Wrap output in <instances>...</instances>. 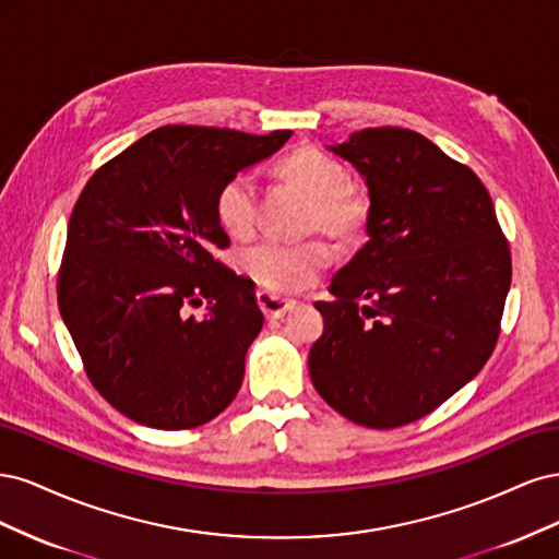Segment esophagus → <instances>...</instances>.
Wrapping results in <instances>:
<instances>
[{"label":"esophagus","instance_id":"esophagus-1","mask_svg":"<svg viewBox=\"0 0 559 559\" xmlns=\"http://www.w3.org/2000/svg\"><path fill=\"white\" fill-rule=\"evenodd\" d=\"M259 306L267 319H280L296 306V300L280 298L270 292H259Z\"/></svg>","mask_w":559,"mask_h":559}]
</instances>
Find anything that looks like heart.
<instances>
[{"instance_id":"heart-1","label":"heart","mask_w":559,"mask_h":559,"mask_svg":"<svg viewBox=\"0 0 559 559\" xmlns=\"http://www.w3.org/2000/svg\"><path fill=\"white\" fill-rule=\"evenodd\" d=\"M282 175L312 198L310 226L347 240L366 218V200L354 191L349 173L317 146H302L280 165ZM216 214L233 238H249L259 216V183L253 175L230 177L216 198ZM331 263V247L324 240L286 242L267 238L245 253L247 273L277 294H292L310 286Z\"/></svg>"}]
</instances>
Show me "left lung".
<instances>
[{"mask_svg":"<svg viewBox=\"0 0 559 559\" xmlns=\"http://www.w3.org/2000/svg\"><path fill=\"white\" fill-rule=\"evenodd\" d=\"M331 154L368 189V242L317 300L312 384L370 429L429 415L478 376L499 335L511 251L492 198L425 134L366 128Z\"/></svg>","mask_w":559,"mask_h":559,"instance_id":"obj_1","label":"left lung"}]
</instances>
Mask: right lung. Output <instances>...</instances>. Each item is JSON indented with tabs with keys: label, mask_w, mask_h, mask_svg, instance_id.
<instances>
[{
	"label": "right lung",
	"mask_w": 559,
	"mask_h": 559,
	"mask_svg": "<svg viewBox=\"0 0 559 559\" xmlns=\"http://www.w3.org/2000/svg\"><path fill=\"white\" fill-rule=\"evenodd\" d=\"M289 138L165 126L81 191L58 306L91 382L118 413L154 429H193L238 394L263 312L253 282L214 259L228 247L216 198ZM202 299L206 314L193 318Z\"/></svg>",
	"instance_id": "add662e5"
}]
</instances>
